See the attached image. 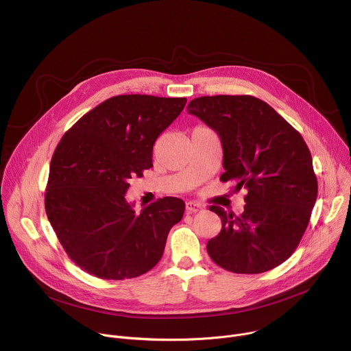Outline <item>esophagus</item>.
I'll use <instances>...</instances> for the list:
<instances>
[{"instance_id": "obj_1", "label": "esophagus", "mask_w": 351, "mask_h": 351, "mask_svg": "<svg viewBox=\"0 0 351 351\" xmlns=\"http://www.w3.org/2000/svg\"><path fill=\"white\" fill-rule=\"evenodd\" d=\"M204 207L199 204V203H195V202H189V203H186V211L189 213V214H191V213H199L202 211Z\"/></svg>"}]
</instances>
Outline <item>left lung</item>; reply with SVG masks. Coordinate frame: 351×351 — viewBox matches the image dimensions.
<instances>
[{
	"instance_id": "1",
	"label": "left lung",
	"mask_w": 351,
	"mask_h": 351,
	"mask_svg": "<svg viewBox=\"0 0 351 351\" xmlns=\"http://www.w3.org/2000/svg\"><path fill=\"white\" fill-rule=\"evenodd\" d=\"M187 111L221 138V180L247 190L240 215L210 207L222 221L219 234L207 243L210 257L234 274H261L280 265L302 240L318 194L302 134L252 95L198 97Z\"/></svg>"
}]
</instances>
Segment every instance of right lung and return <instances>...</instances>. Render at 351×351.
<instances>
[{"label":"right lung","instance_id":"1","mask_svg":"<svg viewBox=\"0 0 351 351\" xmlns=\"http://www.w3.org/2000/svg\"><path fill=\"white\" fill-rule=\"evenodd\" d=\"M186 98L125 94L83 115L49 165L45 213L71 260L101 279L136 278L157 265L183 199L164 197L136 213L129 180L153 167V145Z\"/></svg>","mask_w":351,"mask_h":351}]
</instances>
